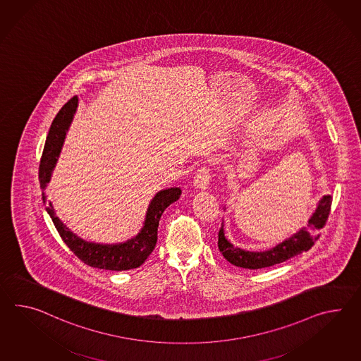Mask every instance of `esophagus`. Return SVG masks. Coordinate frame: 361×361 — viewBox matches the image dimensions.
I'll return each mask as SVG.
<instances>
[{
  "instance_id": "34e87169",
  "label": "esophagus",
  "mask_w": 361,
  "mask_h": 361,
  "mask_svg": "<svg viewBox=\"0 0 361 361\" xmlns=\"http://www.w3.org/2000/svg\"><path fill=\"white\" fill-rule=\"evenodd\" d=\"M212 181V175H210V169L206 167H201L194 175L193 184L197 189L206 190Z\"/></svg>"
}]
</instances>
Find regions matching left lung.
I'll return each mask as SVG.
<instances>
[{
    "label": "left lung",
    "instance_id": "8db88e82",
    "mask_svg": "<svg viewBox=\"0 0 361 361\" xmlns=\"http://www.w3.org/2000/svg\"><path fill=\"white\" fill-rule=\"evenodd\" d=\"M331 201H333V197L330 194L324 195L319 200L316 210L309 218L308 224L305 227H302L290 238H286L284 241L264 252H250L233 245L226 238L224 228L221 224L219 238H218L219 250L229 264L243 267V269L257 270V269H264V267L284 262L295 255L307 252L313 246L314 240L318 238L317 232L325 226L326 220L329 218Z\"/></svg>",
    "mask_w": 361,
    "mask_h": 361
}]
</instances>
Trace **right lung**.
Returning <instances> with one entry per match:
<instances>
[{
	"instance_id": "1",
	"label": "right lung",
	"mask_w": 361,
	"mask_h": 361,
	"mask_svg": "<svg viewBox=\"0 0 361 361\" xmlns=\"http://www.w3.org/2000/svg\"><path fill=\"white\" fill-rule=\"evenodd\" d=\"M77 108L78 97H73L62 106L49 128L39 166V181L43 190L51 181L53 169L56 167V163L60 157L62 145L65 141L66 133L69 130L73 117L77 112ZM180 195L181 189L176 186L163 189L155 194V197L149 202L143 227L138 232V235L118 244H100L80 238L71 229L68 228L59 216H56L52 202H47L44 192L43 202L45 210L52 218L53 224L60 233L63 243L69 246L71 252L77 255L82 262L97 269L123 271L140 267L152 253L158 240L159 220L161 218V214L171 203L176 202Z\"/></svg>"
}]
</instances>
